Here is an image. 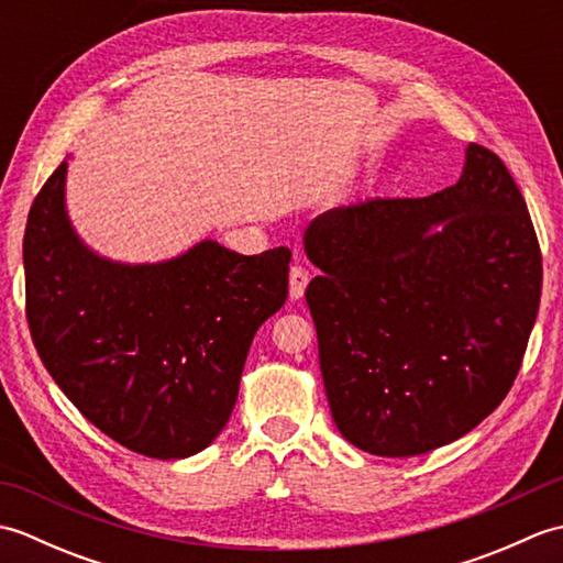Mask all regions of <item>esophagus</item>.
I'll list each match as a JSON object with an SVG mask.
<instances>
[{
  "mask_svg": "<svg viewBox=\"0 0 563 563\" xmlns=\"http://www.w3.org/2000/svg\"><path fill=\"white\" fill-rule=\"evenodd\" d=\"M309 283V271L302 266V263H295L290 266V297L292 300H300L305 295V288Z\"/></svg>",
  "mask_w": 563,
  "mask_h": 563,
  "instance_id": "34e87169",
  "label": "esophagus"
}]
</instances>
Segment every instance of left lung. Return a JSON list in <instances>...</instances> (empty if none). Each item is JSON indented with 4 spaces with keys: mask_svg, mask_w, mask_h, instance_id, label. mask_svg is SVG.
Listing matches in <instances>:
<instances>
[{
    "mask_svg": "<svg viewBox=\"0 0 563 563\" xmlns=\"http://www.w3.org/2000/svg\"><path fill=\"white\" fill-rule=\"evenodd\" d=\"M305 251L321 268L305 292L321 377L355 448L423 454L506 399L540 309L542 251L492 150L470 142L460 181L428 198L319 214Z\"/></svg>",
    "mask_w": 563,
    "mask_h": 563,
    "instance_id": "left-lung-1",
    "label": "left lung"
}]
</instances>
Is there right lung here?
I'll return each mask as SVG.
<instances>
[{
	"label": "right lung",
	"instance_id": "1",
	"mask_svg": "<svg viewBox=\"0 0 563 563\" xmlns=\"http://www.w3.org/2000/svg\"><path fill=\"white\" fill-rule=\"evenodd\" d=\"M65 176L67 162L23 234L35 351L101 433L145 457H190L230 421L254 333L288 297L290 249L200 242L150 266L106 261L69 227Z\"/></svg>",
	"mask_w": 563,
	"mask_h": 563
}]
</instances>
